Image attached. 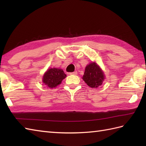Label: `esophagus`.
I'll list each match as a JSON object with an SVG mask.
<instances>
[{"instance_id":"obj_1","label":"esophagus","mask_w":146,"mask_h":146,"mask_svg":"<svg viewBox=\"0 0 146 146\" xmlns=\"http://www.w3.org/2000/svg\"><path fill=\"white\" fill-rule=\"evenodd\" d=\"M69 75H77V72H76V71H74V72H71V73H69Z\"/></svg>"}]
</instances>
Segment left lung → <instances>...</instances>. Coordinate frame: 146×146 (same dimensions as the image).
<instances>
[{"mask_svg":"<svg viewBox=\"0 0 146 146\" xmlns=\"http://www.w3.org/2000/svg\"><path fill=\"white\" fill-rule=\"evenodd\" d=\"M104 74L95 63H92L86 66L83 80L91 88H97L104 80Z\"/></svg>","mask_w":146,"mask_h":146,"instance_id":"8db88e82","label":"left lung"}]
</instances>
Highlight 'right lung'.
<instances>
[{
	"instance_id": "obj_1",
	"label": "right lung",
	"mask_w": 146,
	"mask_h": 146,
	"mask_svg": "<svg viewBox=\"0 0 146 146\" xmlns=\"http://www.w3.org/2000/svg\"><path fill=\"white\" fill-rule=\"evenodd\" d=\"M66 76L63 70L58 68H51L48 70L43 76L42 82L49 88H54L60 85Z\"/></svg>"
}]
</instances>
